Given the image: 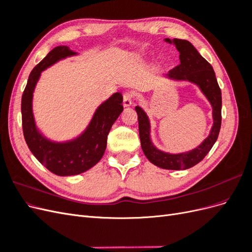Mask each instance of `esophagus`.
Segmentation results:
<instances>
[{
	"label": "esophagus",
	"instance_id": "esophagus-1",
	"mask_svg": "<svg viewBox=\"0 0 252 252\" xmlns=\"http://www.w3.org/2000/svg\"><path fill=\"white\" fill-rule=\"evenodd\" d=\"M133 100V94L132 93H125L123 94V105L124 107H129L132 104Z\"/></svg>",
	"mask_w": 252,
	"mask_h": 252
}]
</instances>
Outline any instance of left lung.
<instances>
[{
	"label": "left lung",
	"mask_w": 252,
	"mask_h": 252,
	"mask_svg": "<svg viewBox=\"0 0 252 252\" xmlns=\"http://www.w3.org/2000/svg\"><path fill=\"white\" fill-rule=\"evenodd\" d=\"M165 41L171 43L169 39ZM172 42L180 51L181 63L169 70L167 75L174 80H186L195 83L201 88L203 94L207 96L212 105L213 121H215L209 136L199 147L189 152L180 155L165 154L158 150L150 141V125L146 113L139 106L135 107V111L138 113L141 146L146 158L159 168L183 170L200 163L215 145L222 123V94L212 66L197 52L193 45L186 40L180 39H174Z\"/></svg>",
	"instance_id": "left-lung-1"
}]
</instances>
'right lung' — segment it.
<instances>
[{
  "label": "right lung",
  "instance_id": "obj_1",
  "mask_svg": "<svg viewBox=\"0 0 252 252\" xmlns=\"http://www.w3.org/2000/svg\"><path fill=\"white\" fill-rule=\"evenodd\" d=\"M67 46L53 48L30 72L22 95V127L27 146L41 164L57 175H74L85 172L102 158L107 136L114 122L123 111V95L114 94L98 107L89 126L81 136L71 142L52 143L36 130L32 114V94L41 72L57 61L73 56Z\"/></svg>",
  "mask_w": 252,
  "mask_h": 252
}]
</instances>
